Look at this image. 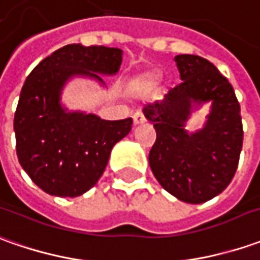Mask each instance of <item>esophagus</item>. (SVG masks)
Segmentation results:
<instances>
[{"mask_svg": "<svg viewBox=\"0 0 260 260\" xmlns=\"http://www.w3.org/2000/svg\"><path fill=\"white\" fill-rule=\"evenodd\" d=\"M132 118H134V123H135V125H138V123H144L145 121H146V118H145L144 114H142V112H139V111L135 112Z\"/></svg>", "mask_w": 260, "mask_h": 260, "instance_id": "34e87169", "label": "esophagus"}]
</instances>
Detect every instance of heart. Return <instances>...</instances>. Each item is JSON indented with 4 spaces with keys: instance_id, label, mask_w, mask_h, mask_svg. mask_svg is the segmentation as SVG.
<instances>
[{
    "instance_id": "heart-1",
    "label": "heart",
    "mask_w": 260,
    "mask_h": 260,
    "mask_svg": "<svg viewBox=\"0 0 260 260\" xmlns=\"http://www.w3.org/2000/svg\"><path fill=\"white\" fill-rule=\"evenodd\" d=\"M155 82H156V75L152 74V72H146V74L141 75V77L134 82V85H132V91H135V92L145 91V89L151 88Z\"/></svg>"
}]
</instances>
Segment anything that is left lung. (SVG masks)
Masks as SVG:
<instances>
[{
	"mask_svg": "<svg viewBox=\"0 0 260 260\" xmlns=\"http://www.w3.org/2000/svg\"><path fill=\"white\" fill-rule=\"evenodd\" d=\"M182 82L162 101L144 107L156 141L149 165L160 186L186 204H202L226 189L239 164L243 142L241 105L231 82L198 55H176ZM212 101L204 128L190 136L183 129L193 102Z\"/></svg>",
	"mask_w": 260,
	"mask_h": 260,
	"instance_id": "8db88e82",
	"label": "left lung"
}]
</instances>
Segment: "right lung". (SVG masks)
Here are the masks:
<instances>
[{
    "label": "right lung",
    "mask_w": 260,
    "mask_h": 260,
    "mask_svg": "<svg viewBox=\"0 0 260 260\" xmlns=\"http://www.w3.org/2000/svg\"><path fill=\"white\" fill-rule=\"evenodd\" d=\"M122 51L79 44L56 49L25 79L14 116L17 156L32 182L49 195L75 198L98 182L112 146L129 134L132 118L105 121L92 114L65 112L63 84L74 75L116 74Z\"/></svg>",
    "instance_id": "right-lung-1"
}]
</instances>
